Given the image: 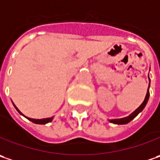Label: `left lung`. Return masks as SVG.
Wrapping results in <instances>:
<instances>
[{"mask_svg": "<svg viewBox=\"0 0 160 160\" xmlns=\"http://www.w3.org/2000/svg\"><path fill=\"white\" fill-rule=\"evenodd\" d=\"M150 81V80H149ZM149 88H148V91H147V94H146V97H145V99L142 102V104L139 107V108L136 109L135 111L133 113H132L129 116H126V117H123V118H121V119H112V120H109L110 122H113V123H115V124H125V123H128L129 122H131L133 118H135L136 116L138 115L139 113H141L143 110V108H145L147 102L149 100Z\"/></svg>", "mask_w": 160, "mask_h": 160, "instance_id": "left-lung-1", "label": "left lung"}]
</instances>
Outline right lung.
I'll use <instances>...</instances> for the list:
<instances>
[{
  "mask_svg": "<svg viewBox=\"0 0 160 160\" xmlns=\"http://www.w3.org/2000/svg\"><path fill=\"white\" fill-rule=\"evenodd\" d=\"M15 107V106H14ZM15 108L17 109V111L19 113V114H21V112L16 107ZM22 115V114H21ZM29 121L33 122H35V123H38V124H45V123H47V122H52V118L53 117H50V118H45V119H33V118H28V117H27Z\"/></svg>",
  "mask_w": 160,
  "mask_h": 160,
  "instance_id": "1",
  "label": "right lung"
}]
</instances>
